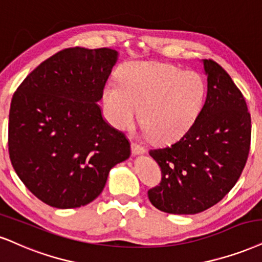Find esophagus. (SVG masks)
<instances>
[{
    "label": "esophagus",
    "instance_id": "obj_1",
    "mask_svg": "<svg viewBox=\"0 0 262 262\" xmlns=\"http://www.w3.org/2000/svg\"><path fill=\"white\" fill-rule=\"evenodd\" d=\"M131 150H132V154H134V156H140V154L146 153V148L140 146V144L135 143V142H132L131 143Z\"/></svg>",
    "mask_w": 262,
    "mask_h": 262
}]
</instances>
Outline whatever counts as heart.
Segmentation results:
<instances>
[{
  "label": "heart",
  "instance_id": "1",
  "mask_svg": "<svg viewBox=\"0 0 262 262\" xmlns=\"http://www.w3.org/2000/svg\"><path fill=\"white\" fill-rule=\"evenodd\" d=\"M206 85L198 73L163 63H131L122 68L120 82L109 81L103 103L111 124L120 131L141 125L154 143L166 144L185 136L204 106Z\"/></svg>",
  "mask_w": 262,
  "mask_h": 262
}]
</instances>
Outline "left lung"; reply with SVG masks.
Returning a JSON list of instances; mask_svg holds the SVG:
<instances>
[{"instance_id": "1", "label": "left lung", "mask_w": 262, "mask_h": 262, "mask_svg": "<svg viewBox=\"0 0 262 262\" xmlns=\"http://www.w3.org/2000/svg\"><path fill=\"white\" fill-rule=\"evenodd\" d=\"M202 63L208 93L194 125L176 143L149 151L163 179L148 198L167 214H198L220 202L249 154L251 120L243 95L217 63Z\"/></svg>"}]
</instances>
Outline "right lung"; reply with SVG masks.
I'll list each match as a JSON object with an SVG mask.
<instances>
[{
  "instance_id": "1",
  "label": "right lung",
  "mask_w": 262,
  "mask_h": 262,
  "mask_svg": "<svg viewBox=\"0 0 262 262\" xmlns=\"http://www.w3.org/2000/svg\"><path fill=\"white\" fill-rule=\"evenodd\" d=\"M118 58L111 48H67L32 70L13 96L9 158L21 182L47 205L89 204L112 167L131 156L130 142L97 104Z\"/></svg>"
}]
</instances>
